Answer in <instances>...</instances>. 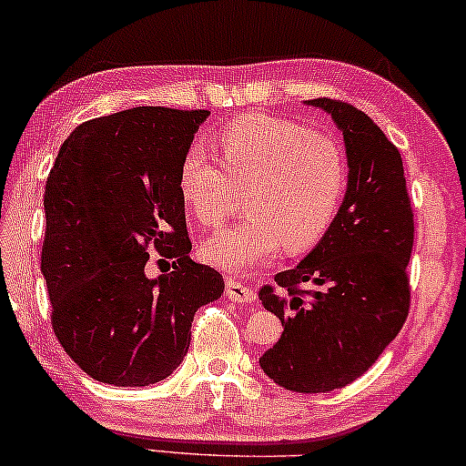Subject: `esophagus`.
<instances>
[{
  "label": "esophagus",
  "mask_w": 466,
  "mask_h": 466,
  "mask_svg": "<svg viewBox=\"0 0 466 466\" xmlns=\"http://www.w3.org/2000/svg\"><path fill=\"white\" fill-rule=\"evenodd\" d=\"M226 295H228V299L234 301V303H245V305L255 303L253 290L242 287V284L236 282V280H226Z\"/></svg>",
  "instance_id": "1"
}]
</instances>
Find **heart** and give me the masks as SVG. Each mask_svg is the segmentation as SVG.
<instances>
[{
	"label": "heart",
	"instance_id": "1",
	"mask_svg": "<svg viewBox=\"0 0 466 466\" xmlns=\"http://www.w3.org/2000/svg\"><path fill=\"white\" fill-rule=\"evenodd\" d=\"M221 167L192 146L179 165V194L203 226H218L238 207L245 218L203 242L207 263L230 274L266 266L280 251L301 253L329 230L347 188L341 144L301 123L248 113L219 134Z\"/></svg>",
	"mask_w": 466,
	"mask_h": 466
}]
</instances>
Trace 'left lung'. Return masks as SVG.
Wrapping results in <instances>:
<instances>
[{"instance_id": "left-lung-1", "label": "left lung", "mask_w": 466, "mask_h": 466, "mask_svg": "<svg viewBox=\"0 0 466 466\" xmlns=\"http://www.w3.org/2000/svg\"><path fill=\"white\" fill-rule=\"evenodd\" d=\"M308 104L343 131L350 179L314 251L259 290L284 326L259 364L289 391L322 393L362 377L404 326L414 215L401 157L379 125L341 100Z\"/></svg>"}]
</instances>
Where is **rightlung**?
Segmentation results:
<instances>
[{"instance_id":"right-lung-1","label":"right lung","mask_w":466,"mask_h":466,"mask_svg":"<svg viewBox=\"0 0 466 466\" xmlns=\"http://www.w3.org/2000/svg\"><path fill=\"white\" fill-rule=\"evenodd\" d=\"M209 110L137 106L75 127L46 182L41 247L52 329L89 377L146 387L190 347L194 311L224 278L190 259L179 165ZM155 248L174 272L152 281Z\"/></svg>"}]
</instances>
